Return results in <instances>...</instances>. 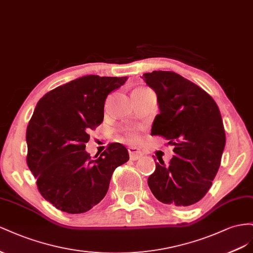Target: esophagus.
<instances>
[{
    "mask_svg": "<svg viewBox=\"0 0 253 253\" xmlns=\"http://www.w3.org/2000/svg\"><path fill=\"white\" fill-rule=\"evenodd\" d=\"M128 153L131 160H138L139 158L143 156V154L136 147H128Z\"/></svg>",
    "mask_w": 253,
    "mask_h": 253,
    "instance_id": "34e87169",
    "label": "esophagus"
}]
</instances>
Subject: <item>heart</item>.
<instances>
[{"label":"heart","instance_id":"b5f03b06","mask_svg":"<svg viewBox=\"0 0 253 253\" xmlns=\"http://www.w3.org/2000/svg\"><path fill=\"white\" fill-rule=\"evenodd\" d=\"M128 136H129V138H130V139H136V134H135V132H133V131H129L128 132Z\"/></svg>","mask_w":253,"mask_h":253}]
</instances>
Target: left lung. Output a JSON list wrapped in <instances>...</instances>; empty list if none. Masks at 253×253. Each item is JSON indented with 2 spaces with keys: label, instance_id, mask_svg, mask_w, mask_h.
<instances>
[{
  "label": "left lung",
  "instance_id": "1",
  "mask_svg": "<svg viewBox=\"0 0 253 253\" xmlns=\"http://www.w3.org/2000/svg\"><path fill=\"white\" fill-rule=\"evenodd\" d=\"M158 97L151 135H160L174 146L169 164L156 163L147 183L163 204L187 207L198 203L210 190L226 144L222 119L208 93L171 71L143 74Z\"/></svg>",
  "mask_w": 253,
  "mask_h": 253
}]
</instances>
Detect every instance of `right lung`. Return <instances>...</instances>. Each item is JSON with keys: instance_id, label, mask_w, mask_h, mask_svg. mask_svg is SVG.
<instances>
[{"instance_id": "1", "label": "right lung", "mask_w": 253, "mask_h": 253, "mask_svg": "<svg viewBox=\"0 0 253 253\" xmlns=\"http://www.w3.org/2000/svg\"><path fill=\"white\" fill-rule=\"evenodd\" d=\"M126 79L79 77L47 92L36 106L26 129V162L42 197L58 210H91L106 196L114 169L129 160L120 143L108 144L96 160L85 151L89 132L104 120L108 94Z\"/></svg>"}]
</instances>
